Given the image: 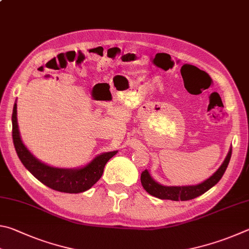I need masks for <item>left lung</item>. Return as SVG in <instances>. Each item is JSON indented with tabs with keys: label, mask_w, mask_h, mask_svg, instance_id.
<instances>
[{
	"label": "left lung",
	"mask_w": 249,
	"mask_h": 249,
	"mask_svg": "<svg viewBox=\"0 0 249 249\" xmlns=\"http://www.w3.org/2000/svg\"><path fill=\"white\" fill-rule=\"evenodd\" d=\"M231 155H232V149H230L224 162L217 168V171L212 176L209 177L208 179L200 182L198 185L163 186L153 179V177L151 176L147 169H145L141 174V184L143 188L146 190V193L162 200H173V201H179V200H181V201H186V200L195 199L203 195L206 191L212 188L213 186L220 181L222 176L224 175L226 168H228Z\"/></svg>",
	"instance_id": "1"
}]
</instances>
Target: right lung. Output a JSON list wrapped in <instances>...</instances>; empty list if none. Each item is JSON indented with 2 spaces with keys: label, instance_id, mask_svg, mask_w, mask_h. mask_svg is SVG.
Listing matches in <instances>:
<instances>
[{
  "label": "right lung",
  "instance_id": "obj_1",
  "mask_svg": "<svg viewBox=\"0 0 249 249\" xmlns=\"http://www.w3.org/2000/svg\"><path fill=\"white\" fill-rule=\"evenodd\" d=\"M13 142L20 162L24 166L49 188L67 194H80L90 189L99 180L106 163L118 151L100 153L85 166L77 168H59L45 164L34 156L21 141L18 122H17V104L15 102L12 115Z\"/></svg>",
  "mask_w": 249,
  "mask_h": 249
}]
</instances>
